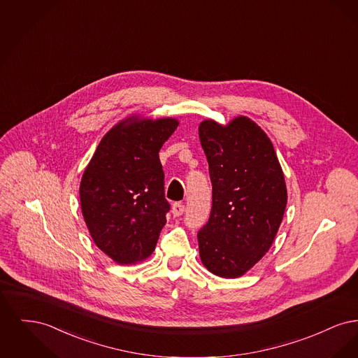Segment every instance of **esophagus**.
<instances>
[{
	"label": "esophagus",
	"mask_w": 358,
	"mask_h": 358,
	"mask_svg": "<svg viewBox=\"0 0 358 358\" xmlns=\"http://www.w3.org/2000/svg\"><path fill=\"white\" fill-rule=\"evenodd\" d=\"M184 209H185V206L181 204V203H174L173 206H171V213H173L174 217H178V216H181L184 213Z\"/></svg>",
	"instance_id": "34e87169"
}]
</instances>
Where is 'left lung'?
Segmentation results:
<instances>
[{"instance_id": "1", "label": "left lung", "mask_w": 358, "mask_h": 358, "mask_svg": "<svg viewBox=\"0 0 358 358\" xmlns=\"http://www.w3.org/2000/svg\"><path fill=\"white\" fill-rule=\"evenodd\" d=\"M212 181V210L197 234L208 271L234 279L271 248L287 204L285 174L268 136L248 117L199 126Z\"/></svg>"}]
</instances>
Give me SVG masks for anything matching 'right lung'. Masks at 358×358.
<instances>
[{"label": "right lung", "instance_id": "1", "mask_svg": "<svg viewBox=\"0 0 358 358\" xmlns=\"http://www.w3.org/2000/svg\"><path fill=\"white\" fill-rule=\"evenodd\" d=\"M176 118L130 115L99 142L82 176V215L96 247L120 266L153 254L171 205L165 200L159 150Z\"/></svg>", "mask_w": 358, "mask_h": 358}]
</instances>
